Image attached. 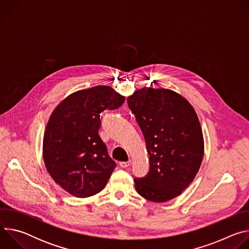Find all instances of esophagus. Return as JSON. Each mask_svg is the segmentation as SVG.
<instances>
[{"mask_svg": "<svg viewBox=\"0 0 249 249\" xmlns=\"http://www.w3.org/2000/svg\"><path fill=\"white\" fill-rule=\"evenodd\" d=\"M131 164V160H128V161H120L119 162V165L121 166V167H127V166H129Z\"/></svg>", "mask_w": 249, "mask_h": 249, "instance_id": "34e87169", "label": "esophagus"}]
</instances>
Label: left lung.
I'll return each mask as SVG.
<instances>
[{"label": "left lung", "instance_id": "8db88e82", "mask_svg": "<svg viewBox=\"0 0 249 249\" xmlns=\"http://www.w3.org/2000/svg\"><path fill=\"white\" fill-rule=\"evenodd\" d=\"M143 132L150 169L135 178L137 192L162 203L179 196L194 180L204 157L202 128L193 106L166 89L143 88L127 98Z\"/></svg>", "mask_w": 249, "mask_h": 249}]
</instances>
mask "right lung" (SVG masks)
Returning <instances> with one entry per match:
<instances>
[{
  "instance_id": "obj_1",
  "label": "right lung",
  "mask_w": 249,
  "mask_h": 249,
  "mask_svg": "<svg viewBox=\"0 0 249 249\" xmlns=\"http://www.w3.org/2000/svg\"><path fill=\"white\" fill-rule=\"evenodd\" d=\"M125 96L96 86L71 93L53 110L43 138V160L53 180L78 198L100 192L116 163L98 135L100 114L116 109Z\"/></svg>"
}]
</instances>
